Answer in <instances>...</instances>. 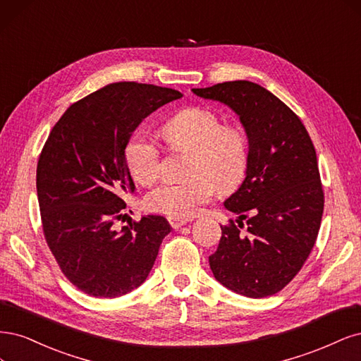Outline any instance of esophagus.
I'll use <instances>...</instances> for the list:
<instances>
[{
  "label": "esophagus",
  "mask_w": 361,
  "mask_h": 361,
  "mask_svg": "<svg viewBox=\"0 0 361 361\" xmlns=\"http://www.w3.org/2000/svg\"><path fill=\"white\" fill-rule=\"evenodd\" d=\"M168 220H169V225H171L173 229H178V228L184 226L185 224L190 222L189 219H181V217H168Z\"/></svg>",
  "instance_id": "34e87169"
}]
</instances>
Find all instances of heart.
<instances>
[{"instance_id": "obj_1", "label": "heart", "mask_w": 361, "mask_h": 361, "mask_svg": "<svg viewBox=\"0 0 361 361\" xmlns=\"http://www.w3.org/2000/svg\"><path fill=\"white\" fill-rule=\"evenodd\" d=\"M168 144L192 153L184 183H164L149 190L144 204L149 212L169 217H189L212 200L216 189L237 188L249 165V142L240 127L224 126L217 114L205 108H189L172 117L164 129ZM130 176L141 184L160 176V149L147 130L135 132L124 148Z\"/></svg>"}]
</instances>
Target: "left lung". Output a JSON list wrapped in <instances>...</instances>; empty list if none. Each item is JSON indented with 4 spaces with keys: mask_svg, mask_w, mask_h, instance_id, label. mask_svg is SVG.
I'll list each match as a JSON object with an SVG mask.
<instances>
[{
    "mask_svg": "<svg viewBox=\"0 0 361 361\" xmlns=\"http://www.w3.org/2000/svg\"><path fill=\"white\" fill-rule=\"evenodd\" d=\"M192 91L234 111L249 142L246 178L224 202L238 214L237 224L220 226L210 269L217 282L237 294L273 295L301 270L318 237L324 192L315 147L297 115L250 80Z\"/></svg>",
    "mask_w": 361,
    "mask_h": 361,
    "instance_id": "left-lung-1",
    "label": "left lung"
}]
</instances>
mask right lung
<instances>
[{
	"instance_id": "right-lung-1",
	"label": "right lung",
	"mask_w": 361,
	"mask_h": 361,
	"mask_svg": "<svg viewBox=\"0 0 361 361\" xmlns=\"http://www.w3.org/2000/svg\"><path fill=\"white\" fill-rule=\"evenodd\" d=\"M177 90L115 82L80 99L54 126L37 164L46 243L64 276L91 297L115 298L141 286L171 225L161 216L114 228L135 183L124 148L136 127Z\"/></svg>"
}]
</instances>
